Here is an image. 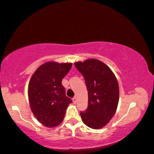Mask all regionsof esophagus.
Segmentation results:
<instances>
[{"label": "esophagus", "mask_w": 154, "mask_h": 154, "mask_svg": "<svg viewBox=\"0 0 154 154\" xmlns=\"http://www.w3.org/2000/svg\"><path fill=\"white\" fill-rule=\"evenodd\" d=\"M72 102H73L74 105H76V103H77V98L76 97H74L73 98H72Z\"/></svg>", "instance_id": "esophagus-1"}]
</instances>
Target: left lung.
I'll return each instance as SVG.
<instances>
[{
	"label": "left lung",
	"mask_w": 154,
	"mask_h": 154,
	"mask_svg": "<svg viewBox=\"0 0 154 154\" xmlns=\"http://www.w3.org/2000/svg\"><path fill=\"white\" fill-rule=\"evenodd\" d=\"M84 77L88 94V106L81 117L92 129L106 126L116 113L119 102V85L110 68L96 59L75 63Z\"/></svg>",
	"instance_id": "left-lung-1"
}]
</instances>
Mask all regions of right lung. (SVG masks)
<instances>
[{"mask_svg":"<svg viewBox=\"0 0 154 154\" xmlns=\"http://www.w3.org/2000/svg\"><path fill=\"white\" fill-rule=\"evenodd\" d=\"M72 63L48 62L34 72L28 88L31 111L44 126L53 128L62 123L71 99L67 97L62 80Z\"/></svg>","mask_w":154,"mask_h":154,"instance_id":"1","label":"right lung"}]
</instances>
